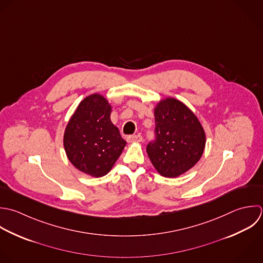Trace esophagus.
<instances>
[{"mask_svg":"<svg viewBox=\"0 0 263 263\" xmlns=\"http://www.w3.org/2000/svg\"><path fill=\"white\" fill-rule=\"evenodd\" d=\"M128 142H140L142 141V136L140 134L137 135H130L127 137Z\"/></svg>","mask_w":263,"mask_h":263,"instance_id":"1","label":"esophagus"}]
</instances>
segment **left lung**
<instances>
[{
    "label": "left lung",
    "mask_w": 263,
    "mask_h": 263,
    "mask_svg": "<svg viewBox=\"0 0 263 263\" xmlns=\"http://www.w3.org/2000/svg\"><path fill=\"white\" fill-rule=\"evenodd\" d=\"M155 139L146 152L155 168L165 177H177L201 159L206 135L194 115L182 102L168 98L155 108Z\"/></svg>",
    "instance_id": "8db88e82"
}]
</instances>
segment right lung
Wrapping results in <instances>:
<instances>
[{
  "label": "right lung",
  "mask_w": 263,
  "mask_h": 263,
  "mask_svg": "<svg viewBox=\"0 0 263 263\" xmlns=\"http://www.w3.org/2000/svg\"><path fill=\"white\" fill-rule=\"evenodd\" d=\"M111 108L98 94L86 97L69 120L63 144L70 163L94 177L109 172L126 141L110 121Z\"/></svg>",
  "instance_id": "obj_1"
}]
</instances>
